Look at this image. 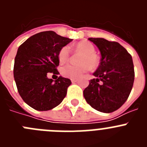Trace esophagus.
Returning <instances> with one entry per match:
<instances>
[{
  "label": "esophagus",
  "instance_id": "34e87169",
  "mask_svg": "<svg viewBox=\"0 0 147 147\" xmlns=\"http://www.w3.org/2000/svg\"><path fill=\"white\" fill-rule=\"evenodd\" d=\"M71 80L72 82H76L78 81V79H71Z\"/></svg>",
  "mask_w": 147,
  "mask_h": 147
}]
</instances>
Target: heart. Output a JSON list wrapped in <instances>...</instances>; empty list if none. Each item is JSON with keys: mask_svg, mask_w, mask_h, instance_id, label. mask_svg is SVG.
Returning <instances> with one entry per match:
<instances>
[{"mask_svg": "<svg viewBox=\"0 0 147 147\" xmlns=\"http://www.w3.org/2000/svg\"><path fill=\"white\" fill-rule=\"evenodd\" d=\"M74 49L77 52L82 53L80 58L79 65L67 64L61 67V74L63 76L71 79H77L82 76L84 74L94 69L99 65V57L95 53L94 45L91 42L83 40L77 42L74 45ZM71 52L67 46L61 48L58 53V60L59 63L64 64L69 60Z\"/></svg>", "mask_w": 147, "mask_h": 147, "instance_id": "b5f03b06", "label": "heart"}]
</instances>
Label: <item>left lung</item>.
<instances>
[{"mask_svg": "<svg viewBox=\"0 0 147 147\" xmlns=\"http://www.w3.org/2000/svg\"><path fill=\"white\" fill-rule=\"evenodd\" d=\"M99 49L100 65L96 79L84 90L86 102L95 110L112 113L120 108L132 90L135 79L132 56L119 42L104 38H89Z\"/></svg>", "mask_w": 147, "mask_h": 147, "instance_id": "8db88e82", "label": "left lung"}]
</instances>
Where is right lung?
Returning <instances> with one entry per match:
<instances>
[{
  "instance_id": "1",
  "label": "right lung",
  "mask_w": 147,
  "mask_h": 147,
  "mask_svg": "<svg viewBox=\"0 0 147 147\" xmlns=\"http://www.w3.org/2000/svg\"><path fill=\"white\" fill-rule=\"evenodd\" d=\"M72 41L53 31L37 33L18 48L14 65V78L18 93L30 107L39 111L59 105L71 85L69 79L59 76L53 82L47 74L58 75V53Z\"/></svg>"
}]
</instances>
